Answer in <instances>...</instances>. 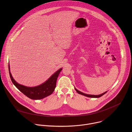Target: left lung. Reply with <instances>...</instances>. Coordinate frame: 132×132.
Wrapping results in <instances>:
<instances>
[{"label":"left lung","mask_w":132,"mask_h":132,"mask_svg":"<svg viewBox=\"0 0 132 132\" xmlns=\"http://www.w3.org/2000/svg\"><path fill=\"white\" fill-rule=\"evenodd\" d=\"M75 89L79 94H80V95H84L85 96H86V97H90V98H99V97L102 96L103 95H104L105 93L107 92V91L105 92H104V93H102V94H101V95H87V94L82 93V92L79 91V90H78L77 89H76L75 88Z\"/></svg>","instance_id":"1"}]
</instances>
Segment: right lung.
I'll list each match as a JSON object with an SVG mask.
<instances>
[{
	"instance_id": "add662e5",
	"label": "right lung",
	"mask_w": 132,
	"mask_h": 132,
	"mask_svg": "<svg viewBox=\"0 0 132 132\" xmlns=\"http://www.w3.org/2000/svg\"><path fill=\"white\" fill-rule=\"evenodd\" d=\"M8 68L10 77L14 85L24 95L33 100L42 99L51 95L55 90L57 77L62 69V68H60L56 71L46 81L41 85L34 87H28L18 84L12 77L9 65Z\"/></svg>"
}]
</instances>
